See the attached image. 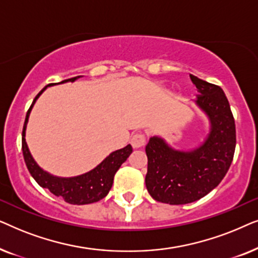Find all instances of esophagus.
I'll return each mask as SVG.
<instances>
[{"mask_svg": "<svg viewBox=\"0 0 258 258\" xmlns=\"http://www.w3.org/2000/svg\"><path fill=\"white\" fill-rule=\"evenodd\" d=\"M147 142V137L144 134L140 133V134H135V135H133L132 140H130V143H132L133 148H142L144 144Z\"/></svg>", "mask_w": 258, "mask_h": 258, "instance_id": "obj_1", "label": "esophagus"}]
</instances>
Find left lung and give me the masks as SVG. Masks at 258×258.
I'll return each instance as SVG.
<instances>
[{
  "label": "left lung",
  "instance_id": "8db88e82",
  "mask_svg": "<svg viewBox=\"0 0 258 258\" xmlns=\"http://www.w3.org/2000/svg\"><path fill=\"white\" fill-rule=\"evenodd\" d=\"M199 95L196 103L210 119V134L199 149L174 150L160 137L146 147V185L157 202H195L220 184L234 158L236 128L230 104L221 87L190 75Z\"/></svg>",
  "mask_w": 258,
  "mask_h": 258
}]
</instances>
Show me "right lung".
<instances>
[{"mask_svg": "<svg viewBox=\"0 0 258 258\" xmlns=\"http://www.w3.org/2000/svg\"><path fill=\"white\" fill-rule=\"evenodd\" d=\"M79 77L81 76L72 77V79L64 80L59 83L68 82V81L74 82V81L79 79ZM52 84L55 83L48 84L47 87L52 86ZM47 87H44L43 89L36 95V97L34 98L30 108L28 109L26 121H24L22 132V151L28 170H29L30 175L33 176L35 181L38 183V185L42 186V188L49 189V191L54 194L55 196H61L67 203L81 206V204H89L97 202V201L104 199V197L108 195L109 190L111 189L112 181H114V176L116 174V171L118 170L123 162H125L126 158L129 157V155L133 153V148L130 144H128V146L123 148V149L114 151V153L109 155L101 164H98L96 168L93 169V170L87 172V174L84 175L77 176V177H55V176L42 170V169L36 164V162L34 161V158L31 157L24 136H26V125L31 108H33V105L35 102H36L38 96L47 89Z\"/></svg>", "mask_w": 258, "mask_h": 258, "instance_id": "obj_1", "label": "right lung"}]
</instances>
